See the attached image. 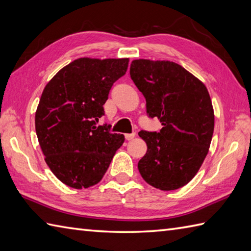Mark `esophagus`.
Segmentation results:
<instances>
[{
    "mask_svg": "<svg viewBox=\"0 0 251 251\" xmlns=\"http://www.w3.org/2000/svg\"><path fill=\"white\" fill-rule=\"evenodd\" d=\"M135 135H136V133H135V132L127 133V134H126V139L127 141H130V140H132V139H134Z\"/></svg>",
    "mask_w": 251,
    "mask_h": 251,
    "instance_id": "1",
    "label": "esophagus"
}]
</instances>
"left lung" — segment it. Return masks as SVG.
I'll return each mask as SVG.
<instances>
[{
  "label": "left lung",
  "mask_w": 251,
  "mask_h": 251,
  "mask_svg": "<svg viewBox=\"0 0 251 251\" xmlns=\"http://www.w3.org/2000/svg\"><path fill=\"white\" fill-rule=\"evenodd\" d=\"M130 75L146 100L159 132L142 130L147 144L137 163L142 177L161 191L176 190L195 176L210 146L214 115L207 88L173 61L133 60Z\"/></svg>",
  "instance_id": "left-lung-1"
}]
</instances>
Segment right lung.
<instances>
[{
    "mask_svg": "<svg viewBox=\"0 0 251 251\" xmlns=\"http://www.w3.org/2000/svg\"><path fill=\"white\" fill-rule=\"evenodd\" d=\"M129 59L79 58L45 86L35 112V132L50 171L74 188L99 183L125 135L97 126L111 86L125 75Z\"/></svg>",
    "mask_w": 251,
    "mask_h": 251,
    "instance_id": "right-lung-1",
    "label": "right lung"
}]
</instances>
